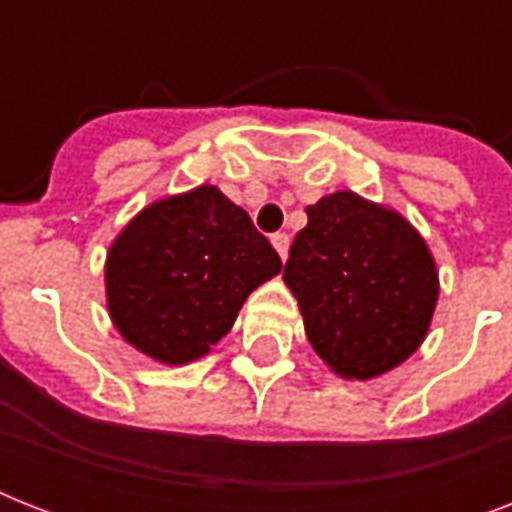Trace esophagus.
Instances as JSON below:
<instances>
[{
    "label": "esophagus",
    "instance_id": "1",
    "mask_svg": "<svg viewBox=\"0 0 512 512\" xmlns=\"http://www.w3.org/2000/svg\"><path fill=\"white\" fill-rule=\"evenodd\" d=\"M271 244L276 247V252L281 255V260H287V249H289V236L287 233H273Z\"/></svg>",
    "mask_w": 512,
    "mask_h": 512
}]
</instances>
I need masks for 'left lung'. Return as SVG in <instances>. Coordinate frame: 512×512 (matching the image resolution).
Here are the masks:
<instances>
[{"mask_svg":"<svg viewBox=\"0 0 512 512\" xmlns=\"http://www.w3.org/2000/svg\"><path fill=\"white\" fill-rule=\"evenodd\" d=\"M284 281L305 335L337 374L369 380L420 348L438 300L425 241L404 217L350 191L305 209Z\"/></svg>","mask_w":512,"mask_h":512,"instance_id":"8db88e82","label":"left lung"}]
</instances>
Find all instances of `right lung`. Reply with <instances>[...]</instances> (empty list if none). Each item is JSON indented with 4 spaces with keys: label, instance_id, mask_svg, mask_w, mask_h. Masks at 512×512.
I'll list each match as a JSON object with an SVG mask.
<instances>
[{
    "label": "right lung",
    "instance_id": "1",
    "mask_svg": "<svg viewBox=\"0 0 512 512\" xmlns=\"http://www.w3.org/2000/svg\"><path fill=\"white\" fill-rule=\"evenodd\" d=\"M279 252L212 185L156 201L108 252V311L122 337L164 364L204 356L263 281Z\"/></svg>",
    "mask_w": 512,
    "mask_h": 512
}]
</instances>
